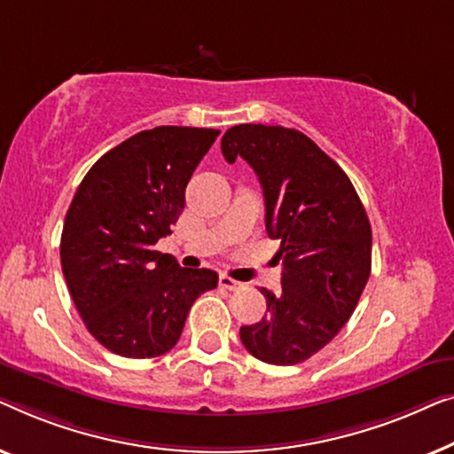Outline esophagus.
<instances>
[{
  "label": "esophagus",
  "instance_id": "obj_1",
  "mask_svg": "<svg viewBox=\"0 0 454 454\" xmlns=\"http://www.w3.org/2000/svg\"><path fill=\"white\" fill-rule=\"evenodd\" d=\"M220 286H222V288H226V290H240L242 288L240 282H236V279L226 276V273H222V276H220Z\"/></svg>",
  "mask_w": 454,
  "mask_h": 454
}]
</instances>
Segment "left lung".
I'll return each mask as SVG.
<instances>
[{
  "mask_svg": "<svg viewBox=\"0 0 454 454\" xmlns=\"http://www.w3.org/2000/svg\"><path fill=\"white\" fill-rule=\"evenodd\" d=\"M232 164L245 158L265 197V230L279 240L282 292L261 290L267 315L240 327L257 360L292 366L340 333L372 265V230L352 181L304 133L282 125H234L222 137Z\"/></svg>",
  "mask_w": 454,
  "mask_h": 454,
  "instance_id": "obj_1",
  "label": "left lung"
}]
</instances>
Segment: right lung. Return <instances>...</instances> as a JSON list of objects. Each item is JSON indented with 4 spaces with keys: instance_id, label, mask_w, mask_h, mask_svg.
Instances as JSON below:
<instances>
[{
    "instance_id": "right-lung-1",
    "label": "right lung",
    "mask_w": 454,
    "mask_h": 454,
    "mask_svg": "<svg viewBox=\"0 0 454 454\" xmlns=\"http://www.w3.org/2000/svg\"><path fill=\"white\" fill-rule=\"evenodd\" d=\"M218 129L162 125L98 158L61 232V270L86 329L108 352L156 357L176 346L189 309L218 286L212 270L156 251Z\"/></svg>"
}]
</instances>
